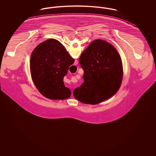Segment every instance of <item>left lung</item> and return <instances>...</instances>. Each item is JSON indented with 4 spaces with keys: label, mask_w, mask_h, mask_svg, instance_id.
I'll return each mask as SVG.
<instances>
[{
    "label": "left lung",
    "mask_w": 156,
    "mask_h": 156,
    "mask_svg": "<svg viewBox=\"0 0 156 156\" xmlns=\"http://www.w3.org/2000/svg\"><path fill=\"white\" fill-rule=\"evenodd\" d=\"M79 62L84 71V82L73 92L76 99L96 105L117 92L123 79V66L112 45L101 39L93 41L82 53Z\"/></svg>",
    "instance_id": "obj_1"
}]
</instances>
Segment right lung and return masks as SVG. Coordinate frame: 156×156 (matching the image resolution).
Returning <instances> with one entry per match:
<instances>
[{
	"mask_svg": "<svg viewBox=\"0 0 156 156\" xmlns=\"http://www.w3.org/2000/svg\"><path fill=\"white\" fill-rule=\"evenodd\" d=\"M74 62L64 46L55 39L38 45L31 55L30 71L38 91L50 99L69 98L71 92L65 87L63 79Z\"/></svg>",
	"mask_w": 156,
	"mask_h": 156,
	"instance_id": "1",
	"label": "right lung"
}]
</instances>
